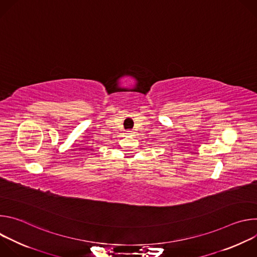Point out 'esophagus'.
<instances>
[{"label":"esophagus","instance_id":"1","mask_svg":"<svg viewBox=\"0 0 257 257\" xmlns=\"http://www.w3.org/2000/svg\"><path fill=\"white\" fill-rule=\"evenodd\" d=\"M128 132V134H133L134 133V131H127Z\"/></svg>","mask_w":257,"mask_h":257}]
</instances>
